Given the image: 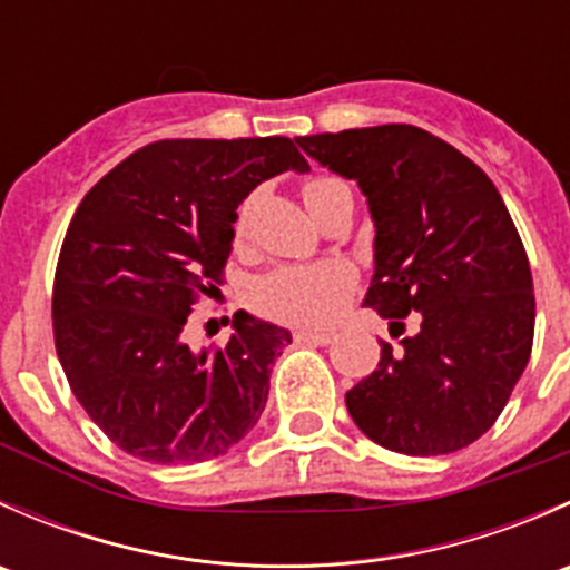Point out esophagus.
Returning <instances> with one entry per match:
<instances>
[{
  "label": "esophagus",
  "mask_w": 570,
  "mask_h": 570,
  "mask_svg": "<svg viewBox=\"0 0 570 570\" xmlns=\"http://www.w3.org/2000/svg\"><path fill=\"white\" fill-rule=\"evenodd\" d=\"M292 338L301 344H331L333 342V333H317V331H295Z\"/></svg>",
  "instance_id": "obj_1"
}]
</instances>
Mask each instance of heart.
<instances>
[{
	"instance_id": "obj_1",
	"label": "heart",
	"mask_w": 570,
	"mask_h": 570,
	"mask_svg": "<svg viewBox=\"0 0 570 570\" xmlns=\"http://www.w3.org/2000/svg\"><path fill=\"white\" fill-rule=\"evenodd\" d=\"M344 184L336 178L314 176L303 184V200L314 217L320 215L322 206L327 204L336 189ZM250 204H243L234 220V237H243L248 228ZM353 267L342 262H322V264H284L269 273H264L256 284L250 286V306L262 317L284 322V325L297 327H322L331 325L342 317L344 306L355 292Z\"/></svg>"
}]
</instances>
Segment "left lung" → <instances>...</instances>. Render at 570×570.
<instances>
[{
    "label": "left lung",
    "instance_id": "left-lung-1",
    "mask_svg": "<svg viewBox=\"0 0 570 570\" xmlns=\"http://www.w3.org/2000/svg\"><path fill=\"white\" fill-rule=\"evenodd\" d=\"M355 178L375 220L364 306L405 331L381 342L372 375L344 402L361 433L400 455L474 444L508 405L532 353L530 258L493 181L458 148L407 124L297 137Z\"/></svg>",
    "mask_w": 570,
    "mask_h": 570
}]
</instances>
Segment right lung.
<instances>
[{
    "instance_id": "add662e5",
    "label": "right lung",
    "mask_w": 570,
    "mask_h": 570,
    "mask_svg": "<svg viewBox=\"0 0 570 570\" xmlns=\"http://www.w3.org/2000/svg\"><path fill=\"white\" fill-rule=\"evenodd\" d=\"M289 168L308 170L289 137L159 140L79 204L55 269V347L79 405L129 455L209 461L262 416L289 331L237 312L223 347L195 353L184 325L226 281L237 206Z\"/></svg>"
}]
</instances>
